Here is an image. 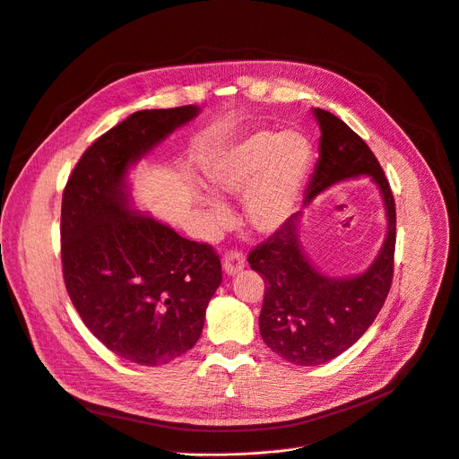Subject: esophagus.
<instances>
[{"mask_svg":"<svg viewBox=\"0 0 459 459\" xmlns=\"http://www.w3.org/2000/svg\"><path fill=\"white\" fill-rule=\"evenodd\" d=\"M243 267H246V260H243L241 253L230 251L223 256V271L229 274V277H234V274L243 271Z\"/></svg>","mask_w":459,"mask_h":459,"instance_id":"34e87169","label":"esophagus"}]
</instances>
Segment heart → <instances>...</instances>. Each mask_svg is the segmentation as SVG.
<instances>
[{
	"mask_svg": "<svg viewBox=\"0 0 459 459\" xmlns=\"http://www.w3.org/2000/svg\"><path fill=\"white\" fill-rule=\"evenodd\" d=\"M312 143L299 131H258L223 151L208 169L212 190L223 197L243 195V216L258 234H274L293 216L312 168ZM216 227L229 221V208L201 197Z\"/></svg>",
	"mask_w": 459,
	"mask_h": 459,
	"instance_id": "b5f03b06",
	"label": "heart"
}]
</instances>
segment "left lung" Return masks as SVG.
Returning <instances> with one entry per match:
<instances>
[{"instance_id": "left-lung-1", "label": "left lung", "mask_w": 459, "mask_h": 459, "mask_svg": "<svg viewBox=\"0 0 459 459\" xmlns=\"http://www.w3.org/2000/svg\"><path fill=\"white\" fill-rule=\"evenodd\" d=\"M319 126V160L304 197L308 206L338 182L369 177L385 210V238L378 255L352 277H328L300 241L302 212L249 255L251 269L265 282L260 312L264 343L295 365H321L351 349L384 307L393 279L394 201L373 151L347 124L312 108Z\"/></svg>"}]
</instances>
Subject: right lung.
<instances>
[{
    "instance_id": "add662e5",
    "label": "right lung",
    "mask_w": 459,
    "mask_h": 459,
    "mask_svg": "<svg viewBox=\"0 0 459 459\" xmlns=\"http://www.w3.org/2000/svg\"><path fill=\"white\" fill-rule=\"evenodd\" d=\"M199 112L188 105L131 114L84 151L63 195V273L74 307L108 351L147 368L197 343L221 262L206 243L136 210L129 173Z\"/></svg>"
}]
</instances>
